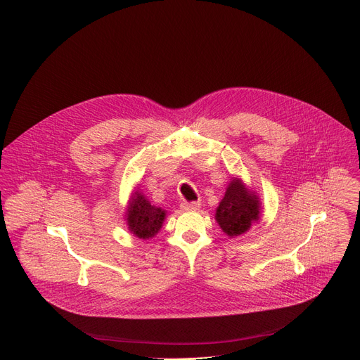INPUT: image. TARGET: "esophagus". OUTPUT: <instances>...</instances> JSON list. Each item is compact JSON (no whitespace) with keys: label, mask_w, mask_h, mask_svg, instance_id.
Here are the masks:
<instances>
[{"label":"esophagus","mask_w":360,"mask_h":360,"mask_svg":"<svg viewBox=\"0 0 360 360\" xmlns=\"http://www.w3.org/2000/svg\"><path fill=\"white\" fill-rule=\"evenodd\" d=\"M181 208L184 211H198L200 208V203L199 202H182Z\"/></svg>","instance_id":"obj_1"}]
</instances>
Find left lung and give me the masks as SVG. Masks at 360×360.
Returning a JSON list of instances; mask_svg holds the SVG:
<instances>
[{
  "instance_id": "1",
  "label": "left lung",
  "mask_w": 360,
  "mask_h": 360,
  "mask_svg": "<svg viewBox=\"0 0 360 360\" xmlns=\"http://www.w3.org/2000/svg\"><path fill=\"white\" fill-rule=\"evenodd\" d=\"M261 217V202L255 192L249 191L239 178H232L224 199L217 208L215 219L222 231L231 236L248 232Z\"/></svg>"
}]
</instances>
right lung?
I'll list each match as a JSON object with an SVG mask.
<instances>
[{"label": "right lung", "instance_id": "obj_1", "mask_svg": "<svg viewBox=\"0 0 360 360\" xmlns=\"http://www.w3.org/2000/svg\"><path fill=\"white\" fill-rule=\"evenodd\" d=\"M165 217V211L150 205V202L139 191L132 193L125 218L129 231L135 236L139 239H149L155 236L161 231Z\"/></svg>", "mask_w": 360, "mask_h": 360}]
</instances>
